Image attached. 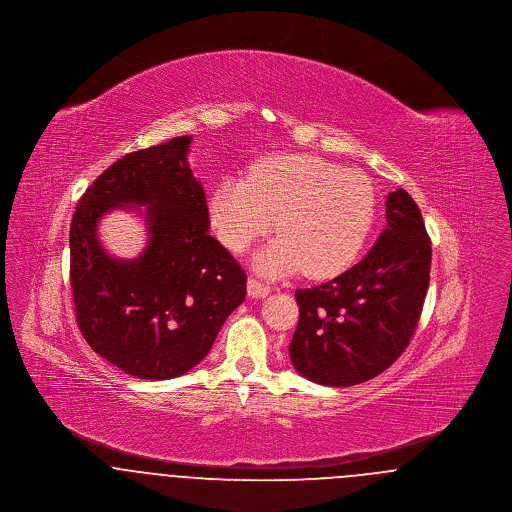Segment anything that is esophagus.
Wrapping results in <instances>:
<instances>
[{"mask_svg": "<svg viewBox=\"0 0 512 512\" xmlns=\"http://www.w3.org/2000/svg\"><path fill=\"white\" fill-rule=\"evenodd\" d=\"M247 293H249V297L265 299L268 293H270V288H268L267 284L255 280V278H249V280H247Z\"/></svg>", "mask_w": 512, "mask_h": 512, "instance_id": "34e87169", "label": "esophagus"}]
</instances>
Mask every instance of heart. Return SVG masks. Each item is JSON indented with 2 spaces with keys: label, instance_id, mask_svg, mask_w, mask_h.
<instances>
[{
  "label": "heart",
  "instance_id": "1",
  "mask_svg": "<svg viewBox=\"0 0 512 512\" xmlns=\"http://www.w3.org/2000/svg\"><path fill=\"white\" fill-rule=\"evenodd\" d=\"M209 222L222 245L242 253L274 228L255 257L267 276L305 270L332 278L351 267L372 232L378 195L370 178L309 153L261 159L247 178L224 176L209 194Z\"/></svg>",
  "mask_w": 512,
  "mask_h": 512
}]
</instances>
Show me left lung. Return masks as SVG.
Instances as JSON below:
<instances>
[{"instance_id":"1","label":"left lung","mask_w":512,"mask_h":512,"mask_svg":"<svg viewBox=\"0 0 512 512\" xmlns=\"http://www.w3.org/2000/svg\"><path fill=\"white\" fill-rule=\"evenodd\" d=\"M386 228L355 267L297 290L290 343L295 370L320 386L366 382L393 365L413 338L430 284L432 247L405 190L386 199Z\"/></svg>"}]
</instances>
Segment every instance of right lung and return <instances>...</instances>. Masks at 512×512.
<instances>
[{"label": "right lung", "mask_w": 512, "mask_h": 512, "mask_svg": "<svg viewBox=\"0 0 512 512\" xmlns=\"http://www.w3.org/2000/svg\"><path fill=\"white\" fill-rule=\"evenodd\" d=\"M190 144L192 136H178L124 155L80 197L71 222L78 328L105 361L142 380L199 365L245 299L244 270L209 236ZM115 208L147 224V247L134 260L111 256L98 240V222Z\"/></svg>", "instance_id": "1"}]
</instances>
